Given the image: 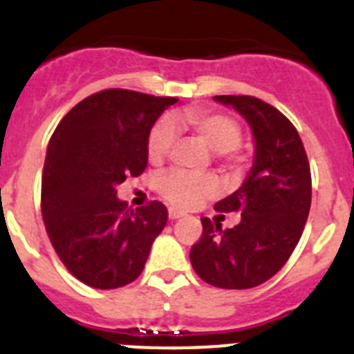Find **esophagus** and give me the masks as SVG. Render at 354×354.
Wrapping results in <instances>:
<instances>
[{"label":"esophagus","mask_w":354,"mask_h":354,"mask_svg":"<svg viewBox=\"0 0 354 354\" xmlns=\"http://www.w3.org/2000/svg\"><path fill=\"white\" fill-rule=\"evenodd\" d=\"M183 216L184 212L179 211V209H174V207L168 209V218H170V220H179V218H183Z\"/></svg>","instance_id":"obj_1"}]
</instances>
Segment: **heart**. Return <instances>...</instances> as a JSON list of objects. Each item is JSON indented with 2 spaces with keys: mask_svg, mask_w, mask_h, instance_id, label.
I'll return each instance as SVG.
<instances>
[{
  "mask_svg": "<svg viewBox=\"0 0 354 354\" xmlns=\"http://www.w3.org/2000/svg\"><path fill=\"white\" fill-rule=\"evenodd\" d=\"M192 131L214 154H228L239 147L243 140L241 126L236 118L212 111L187 109L168 120L158 122L149 134L147 154L152 162H161L170 152L175 131ZM159 192L171 204L193 207L218 192V180L211 174H189L184 170L167 171L159 179Z\"/></svg>",
  "mask_w": 354,
  "mask_h": 354,
  "instance_id": "b5f03b06",
  "label": "heart"
}]
</instances>
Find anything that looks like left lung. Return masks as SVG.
<instances>
[{"label":"left lung","mask_w":354,"mask_h":354,"mask_svg":"<svg viewBox=\"0 0 354 354\" xmlns=\"http://www.w3.org/2000/svg\"><path fill=\"white\" fill-rule=\"evenodd\" d=\"M248 122L253 165L239 189L214 205L241 212L234 228L202 218V239L192 248L193 270L221 289H252L282 270L305 228L312 200L310 167L296 127L257 97L216 95Z\"/></svg>","instance_id":"obj_1"}]
</instances>
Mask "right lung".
I'll return each mask as SVG.
<instances>
[{
  "mask_svg": "<svg viewBox=\"0 0 354 354\" xmlns=\"http://www.w3.org/2000/svg\"><path fill=\"white\" fill-rule=\"evenodd\" d=\"M175 97L102 90L62 118L42 171V218L58 257L77 280L117 289L142 274L168 220L161 202L129 209L117 186L143 174L150 129Z\"/></svg>",
  "mask_w": 354,
  "mask_h": 354,
  "instance_id": "right-lung-1",
  "label": "right lung"
}]
</instances>
